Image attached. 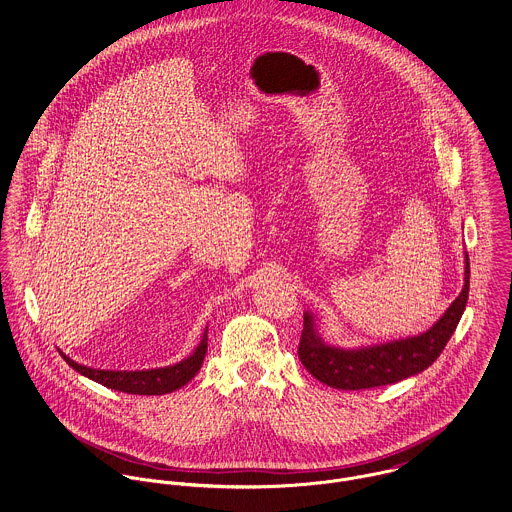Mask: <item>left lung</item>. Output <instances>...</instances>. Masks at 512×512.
Segmentation results:
<instances>
[{
	"label": "left lung",
	"mask_w": 512,
	"mask_h": 512,
	"mask_svg": "<svg viewBox=\"0 0 512 512\" xmlns=\"http://www.w3.org/2000/svg\"><path fill=\"white\" fill-rule=\"evenodd\" d=\"M469 297V256L465 254V286L434 327L416 337L380 343L361 349L325 345L311 313H303L299 361L319 382L341 390H363L394 384L426 370L451 339Z\"/></svg>",
	"instance_id": "obj_1"
}]
</instances>
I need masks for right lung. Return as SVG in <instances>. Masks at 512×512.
Masks as SVG:
<instances>
[{
  "label": "right lung",
  "mask_w": 512,
  "mask_h": 512,
  "mask_svg": "<svg viewBox=\"0 0 512 512\" xmlns=\"http://www.w3.org/2000/svg\"><path fill=\"white\" fill-rule=\"evenodd\" d=\"M205 355H207V331L199 347L193 351V355H189L177 365L151 368V370H100V368L78 365L73 359L61 353L67 365L73 366L74 370L80 372L82 376L118 392L144 394V396L167 394L185 386L199 372Z\"/></svg>",
  "instance_id": "obj_1"
}]
</instances>
